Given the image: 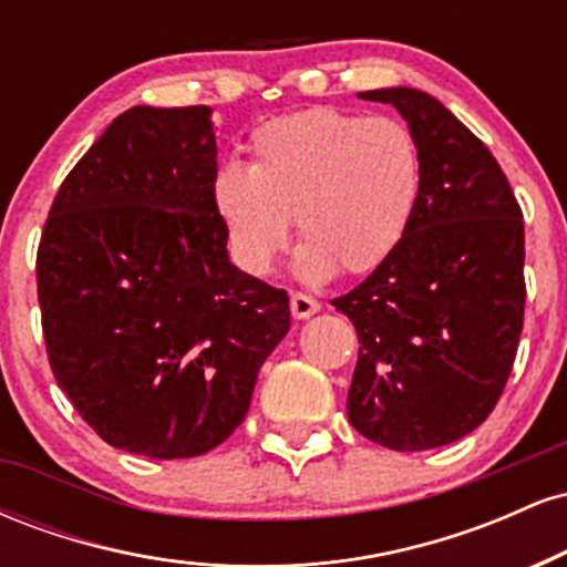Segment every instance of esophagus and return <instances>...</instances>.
<instances>
[{"mask_svg": "<svg viewBox=\"0 0 567 567\" xmlns=\"http://www.w3.org/2000/svg\"><path fill=\"white\" fill-rule=\"evenodd\" d=\"M290 311L296 320H309L311 315H317V311H320V301H315L311 296H303V292H292Z\"/></svg>", "mask_w": 567, "mask_h": 567, "instance_id": "1", "label": "esophagus"}]
</instances>
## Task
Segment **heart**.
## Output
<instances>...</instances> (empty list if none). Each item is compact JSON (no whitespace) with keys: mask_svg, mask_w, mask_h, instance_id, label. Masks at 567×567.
Wrapping results in <instances>:
<instances>
[{"mask_svg":"<svg viewBox=\"0 0 567 567\" xmlns=\"http://www.w3.org/2000/svg\"><path fill=\"white\" fill-rule=\"evenodd\" d=\"M247 167L229 162L210 184L231 261L266 277L298 239L306 282L365 275L405 239L424 194V157L413 130L392 116L306 109L266 122L247 143Z\"/></svg>","mask_w":567,"mask_h":567,"instance_id":"1","label":"heart"}]
</instances>
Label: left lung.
I'll list each match as a JSON object with an SVG mask.
<instances>
[{"label":"left lung","mask_w":567,"mask_h":567,"mask_svg":"<svg viewBox=\"0 0 567 567\" xmlns=\"http://www.w3.org/2000/svg\"><path fill=\"white\" fill-rule=\"evenodd\" d=\"M424 157L419 213L396 250L336 298L360 338L347 413L362 437L429 451L496 408L525 315V226L496 157L429 93L383 87Z\"/></svg>","instance_id":"8db88e82"}]
</instances>
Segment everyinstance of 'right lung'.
<instances>
[{"label":"right lung","mask_w":567,"mask_h":567,"mask_svg":"<svg viewBox=\"0 0 567 567\" xmlns=\"http://www.w3.org/2000/svg\"><path fill=\"white\" fill-rule=\"evenodd\" d=\"M210 109L133 106L58 188L37 292L58 386L97 437L192 458L243 424L288 292L229 261Z\"/></svg>","instance_id":"add662e5"}]
</instances>
